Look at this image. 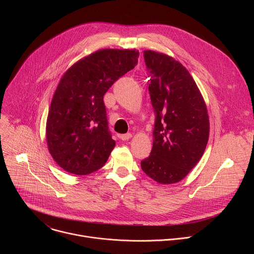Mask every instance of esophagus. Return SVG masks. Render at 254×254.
<instances>
[{
    "label": "esophagus",
    "mask_w": 254,
    "mask_h": 254,
    "mask_svg": "<svg viewBox=\"0 0 254 254\" xmlns=\"http://www.w3.org/2000/svg\"><path fill=\"white\" fill-rule=\"evenodd\" d=\"M131 136H132V135H131V133H129V132H128V133H125V134H122V135H121V139H122V140H127V139H129Z\"/></svg>",
    "instance_id": "obj_1"
}]
</instances>
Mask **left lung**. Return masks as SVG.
Segmentation results:
<instances>
[{
	"instance_id": "1",
	"label": "left lung",
	"mask_w": 254,
	"mask_h": 254,
	"mask_svg": "<svg viewBox=\"0 0 254 254\" xmlns=\"http://www.w3.org/2000/svg\"><path fill=\"white\" fill-rule=\"evenodd\" d=\"M149 91L156 115L153 149L141 170L160 184L184 179L202 158L209 138V117L189 71L173 57L143 51Z\"/></svg>"
}]
</instances>
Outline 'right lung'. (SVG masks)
Returning <instances> with one entry per match:
<instances>
[{
  "mask_svg": "<svg viewBox=\"0 0 254 254\" xmlns=\"http://www.w3.org/2000/svg\"><path fill=\"white\" fill-rule=\"evenodd\" d=\"M139 56L135 49L98 50L72 65L62 76L46 124L48 150L66 172L91 174L106 163L116 141L108 129L103 95Z\"/></svg>",
  "mask_w": 254,
  "mask_h": 254,
  "instance_id": "1",
  "label": "right lung"
}]
</instances>
